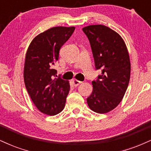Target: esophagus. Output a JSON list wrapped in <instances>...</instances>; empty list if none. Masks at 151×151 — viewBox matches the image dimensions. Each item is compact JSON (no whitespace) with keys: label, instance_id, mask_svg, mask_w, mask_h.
Instances as JSON below:
<instances>
[{"label":"esophagus","instance_id":"obj_1","mask_svg":"<svg viewBox=\"0 0 151 151\" xmlns=\"http://www.w3.org/2000/svg\"><path fill=\"white\" fill-rule=\"evenodd\" d=\"M72 83H73L74 86H77L81 84V81H78V80H77V79H73V80H72Z\"/></svg>","mask_w":151,"mask_h":151}]
</instances>
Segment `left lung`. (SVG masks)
<instances>
[{"label":"left lung","instance_id":"8db88e82","mask_svg":"<svg viewBox=\"0 0 151 151\" xmlns=\"http://www.w3.org/2000/svg\"><path fill=\"white\" fill-rule=\"evenodd\" d=\"M89 39L96 70H101L93 91L86 99L93 111L105 114L119 104L130 80L131 63L124 40L116 32L102 25L82 29Z\"/></svg>","mask_w":151,"mask_h":151}]
</instances>
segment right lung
Returning <instances> with one entry per match:
<instances>
[{
    "label": "right lung",
    "instance_id": "add662e5",
    "mask_svg": "<svg viewBox=\"0 0 151 151\" xmlns=\"http://www.w3.org/2000/svg\"><path fill=\"white\" fill-rule=\"evenodd\" d=\"M74 27H55L32 40L26 53L24 81L38 110L54 116L62 111L70 89L69 81L53 69L60 48L74 32Z\"/></svg>",
    "mask_w": 151,
    "mask_h": 151
}]
</instances>
